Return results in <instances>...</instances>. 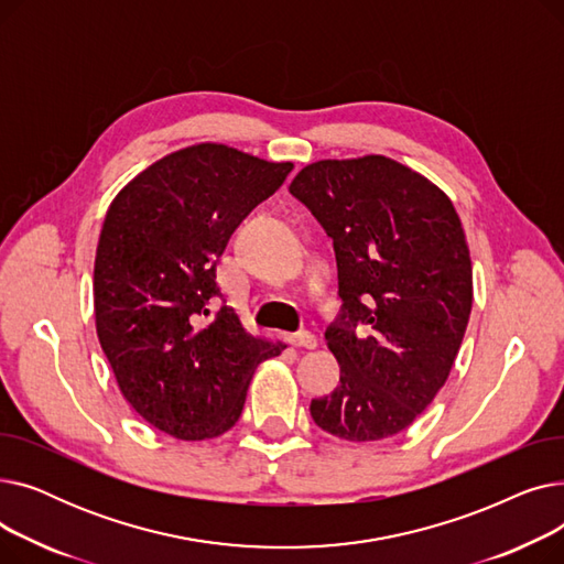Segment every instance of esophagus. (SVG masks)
<instances>
[{
	"mask_svg": "<svg viewBox=\"0 0 564 564\" xmlns=\"http://www.w3.org/2000/svg\"><path fill=\"white\" fill-rule=\"evenodd\" d=\"M288 340H290V345H294V347H304V349H315V347H317V338H315V334H311V332L292 334Z\"/></svg>",
	"mask_w": 564,
	"mask_h": 564,
	"instance_id": "1",
	"label": "esophagus"
}]
</instances>
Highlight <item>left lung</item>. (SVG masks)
Instances as JSON below:
<instances>
[{
  "instance_id": "left-lung-1",
  "label": "left lung",
  "mask_w": 564,
  "mask_h": 564,
  "mask_svg": "<svg viewBox=\"0 0 564 564\" xmlns=\"http://www.w3.org/2000/svg\"><path fill=\"white\" fill-rule=\"evenodd\" d=\"M334 240L340 387L311 402L345 441L406 430L446 383L473 304L466 235L446 192L387 155L317 160L290 183Z\"/></svg>"
}]
</instances>
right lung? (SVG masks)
I'll return each mask as SVG.
<instances>
[{
  "instance_id": "right-lung-1",
  "label": "right lung",
  "mask_w": 564,
  "mask_h": 564,
  "mask_svg": "<svg viewBox=\"0 0 564 564\" xmlns=\"http://www.w3.org/2000/svg\"><path fill=\"white\" fill-rule=\"evenodd\" d=\"M292 166L203 141L145 166L109 205L94 264L98 340L128 404L173 438L228 432L258 364L285 349L207 304L232 230Z\"/></svg>"
}]
</instances>
